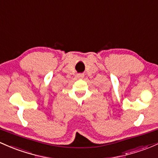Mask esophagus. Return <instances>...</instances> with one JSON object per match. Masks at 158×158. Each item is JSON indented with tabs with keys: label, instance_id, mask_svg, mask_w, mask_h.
<instances>
[{
	"label": "esophagus",
	"instance_id": "1",
	"mask_svg": "<svg viewBox=\"0 0 158 158\" xmlns=\"http://www.w3.org/2000/svg\"><path fill=\"white\" fill-rule=\"evenodd\" d=\"M77 77L79 78V79H82V78H83V77H84V75H83V74H82V73L78 74V75H77Z\"/></svg>",
	"mask_w": 158,
	"mask_h": 158
}]
</instances>
